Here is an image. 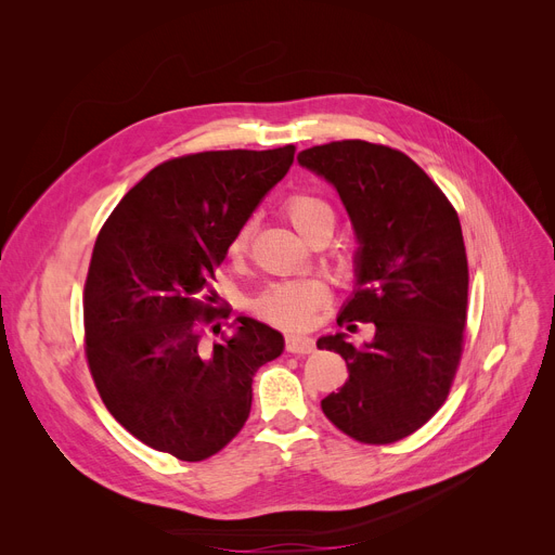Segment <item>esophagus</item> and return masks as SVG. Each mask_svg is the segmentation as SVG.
I'll return each mask as SVG.
<instances>
[{"label":"esophagus","instance_id":"34e87169","mask_svg":"<svg viewBox=\"0 0 555 555\" xmlns=\"http://www.w3.org/2000/svg\"><path fill=\"white\" fill-rule=\"evenodd\" d=\"M285 351L297 353V356H308V353L314 351V341L306 335H287L285 337Z\"/></svg>","mask_w":555,"mask_h":555}]
</instances>
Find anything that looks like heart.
<instances>
[{"label":"heart","instance_id":"obj_1","mask_svg":"<svg viewBox=\"0 0 555 555\" xmlns=\"http://www.w3.org/2000/svg\"><path fill=\"white\" fill-rule=\"evenodd\" d=\"M283 214L293 222V227L304 238L312 241L317 236L331 238L337 224V214L333 204L322 195L314 193H293L283 202ZM251 236V222H245L233 233L229 243L231 254H241L247 249ZM324 304V287L314 281H283L268 285L254 301V310L268 319L270 324L283 328H299L308 324L312 312Z\"/></svg>","mask_w":555,"mask_h":555}]
</instances>
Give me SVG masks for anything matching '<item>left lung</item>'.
<instances>
[{"mask_svg":"<svg viewBox=\"0 0 555 555\" xmlns=\"http://www.w3.org/2000/svg\"><path fill=\"white\" fill-rule=\"evenodd\" d=\"M297 159L337 189L360 241L358 287L337 324L375 326L364 346L344 333L317 341L348 366L322 410L360 443H396L441 410L461 362L468 256L459 216L429 175L389 145L344 139Z\"/></svg>","mask_w":555,"mask_h":555,"instance_id":"8db88e82","label":"left lung"}]
</instances>
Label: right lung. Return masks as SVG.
Wrapping results in <instances>:
<instances>
[{"label":"right lung","instance_id":"obj_1","mask_svg":"<svg viewBox=\"0 0 555 555\" xmlns=\"http://www.w3.org/2000/svg\"><path fill=\"white\" fill-rule=\"evenodd\" d=\"M295 151L168 159L99 233L82 293L85 356L107 412L153 450L180 461L220 452L249 416L254 373L283 353V335L251 317H236L233 335L211 348L202 328L220 314L211 279L233 233Z\"/></svg>","mask_w":555,"mask_h":555}]
</instances>
